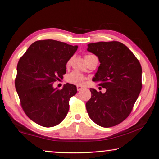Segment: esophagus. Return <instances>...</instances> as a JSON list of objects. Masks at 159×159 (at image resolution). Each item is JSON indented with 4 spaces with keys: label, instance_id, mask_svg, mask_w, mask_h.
<instances>
[{
    "label": "esophagus",
    "instance_id": "esophagus-1",
    "mask_svg": "<svg viewBox=\"0 0 159 159\" xmlns=\"http://www.w3.org/2000/svg\"><path fill=\"white\" fill-rule=\"evenodd\" d=\"M83 89V87L81 86H77V90L78 91H80V90H81Z\"/></svg>",
    "mask_w": 159,
    "mask_h": 159
}]
</instances>
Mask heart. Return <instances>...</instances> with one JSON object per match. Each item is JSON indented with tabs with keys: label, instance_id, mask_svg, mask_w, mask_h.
<instances>
[{
	"label": "heart",
	"instance_id": "heart-1",
	"mask_svg": "<svg viewBox=\"0 0 159 159\" xmlns=\"http://www.w3.org/2000/svg\"><path fill=\"white\" fill-rule=\"evenodd\" d=\"M89 55H87L85 57H87ZM71 64V60H69L66 63V67H69ZM86 80V77L83 75V74H80L77 71H72V72L70 73L69 75L67 76V82H69L71 84H73V85H83L84 83H85Z\"/></svg>",
	"mask_w": 159,
	"mask_h": 159
}]
</instances>
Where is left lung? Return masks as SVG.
<instances>
[{
	"mask_svg": "<svg viewBox=\"0 0 159 159\" xmlns=\"http://www.w3.org/2000/svg\"><path fill=\"white\" fill-rule=\"evenodd\" d=\"M88 51L97 56L101 63L93 81L98 82L106 92L102 94L90 88L92 96L86 102L87 111L99 126H115L128 117L141 92V65L120 42L89 43Z\"/></svg>",
	"mask_w": 159,
	"mask_h": 159,
	"instance_id": "8db88e82",
	"label": "left lung"
}]
</instances>
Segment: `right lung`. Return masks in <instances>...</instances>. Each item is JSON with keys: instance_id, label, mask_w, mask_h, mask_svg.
I'll list each match as a JSON object with an SVG mask.
<instances>
[{"instance_id": "add662e5", "label": "right lung", "mask_w": 159, "mask_h": 159, "mask_svg": "<svg viewBox=\"0 0 159 159\" xmlns=\"http://www.w3.org/2000/svg\"><path fill=\"white\" fill-rule=\"evenodd\" d=\"M77 48L55 40H37L18 61L15 87L20 105L40 125H57L69 111L70 99L76 94V87L67 83L58 89L52 85L66 73L65 65Z\"/></svg>"}]
</instances>
